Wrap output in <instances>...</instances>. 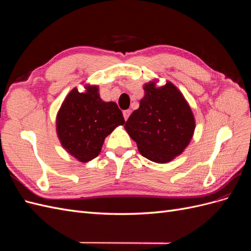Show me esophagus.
<instances>
[{"label": "esophagus", "mask_w": 251, "mask_h": 251, "mask_svg": "<svg viewBox=\"0 0 251 251\" xmlns=\"http://www.w3.org/2000/svg\"><path fill=\"white\" fill-rule=\"evenodd\" d=\"M123 113H124V117H125V120H127L128 116H130V114H131V110H125Z\"/></svg>", "instance_id": "obj_1"}]
</instances>
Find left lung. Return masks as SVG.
<instances>
[{"instance_id": "8db88e82", "label": "left lung", "mask_w": 251, "mask_h": 251, "mask_svg": "<svg viewBox=\"0 0 251 251\" xmlns=\"http://www.w3.org/2000/svg\"><path fill=\"white\" fill-rule=\"evenodd\" d=\"M144 97L125 125L140 154L157 163L172 161L188 146L195 118L185 98L172 82L144 86Z\"/></svg>"}]
</instances>
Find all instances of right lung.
Here are the masks:
<instances>
[{
    "label": "right lung",
    "instance_id": "1",
    "mask_svg": "<svg viewBox=\"0 0 251 251\" xmlns=\"http://www.w3.org/2000/svg\"><path fill=\"white\" fill-rule=\"evenodd\" d=\"M85 93L74 88L68 94L56 117V132L60 143L80 162L100 155L103 141L125 118L113 102L101 100L97 86H88Z\"/></svg>",
    "mask_w": 251,
    "mask_h": 251
}]
</instances>
